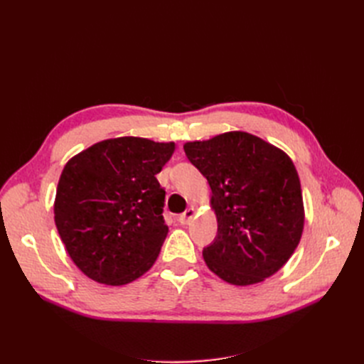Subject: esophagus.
<instances>
[{
	"label": "esophagus",
	"instance_id": "34e87169",
	"mask_svg": "<svg viewBox=\"0 0 364 364\" xmlns=\"http://www.w3.org/2000/svg\"><path fill=\"white\" fill-rule=\"evenodd\" d=\"M194 214H196L194 208H188L185 213H182V214L179 215V218H178L179 223H181V225H188V223L191 222V220L194 218Z\"/></svg>",
	"mask_w": 364,
	"mask_h": 364
}]
</instances>
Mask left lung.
Segmentation results:
<instances>
[{"label": "left lung", "mask_w": 364, "mask_h": 364, "mask_svg": "<svg viewBox=\"0 0 364 364\" xmlns=\"http://www.w3.org/2000/svg\"><path fill=\"white\" fill-rule=\"evenodd\" d=\"M183 150L213 191L218 229L203 247L206 266L235 285L277 273L304 229L302 190L291 159L246 132L186 142Z\"/></svg>", "instance_id": "1"}]
</instances>
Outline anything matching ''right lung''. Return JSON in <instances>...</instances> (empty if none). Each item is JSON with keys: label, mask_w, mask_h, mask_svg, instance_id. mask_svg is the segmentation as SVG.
<instances>
[{"label": "right lung", "mask_w": 364, "mask_h": 364, "mask_svg": "<svg viewBox=\"0 0 364 364\" xmlns=\"http://www.w3.org/2000/svg\"><path fill=\"white\" fill-rule=\"evenodd\" d=\"M173 151V142L123 136L97 142L65 165L54 222L86 277L123 285L156 261L168 232L156 174Z\"/></svg>", "instance_id": "1"}]
</instances>
